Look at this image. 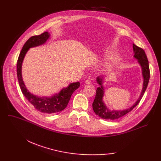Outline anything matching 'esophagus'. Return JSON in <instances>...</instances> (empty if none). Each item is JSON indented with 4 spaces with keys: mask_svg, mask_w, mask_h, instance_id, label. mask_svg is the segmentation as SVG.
Masks as SVG:
<instances>
[{
    "mask_svg": "<svg viewBox=\"0 0 161 161\" xmlns=\"http://www.w3.org/2000/svg\"><path fill=\"white\" fill-rule=\"evenodd\" d=\"M91 83V80H89V79H87V80H86L85 81V83L87 84V85H88V84H90Z\"/></svg>",
    "mask_w": 161,
    "mask_h": 161,
    "instance_id": "34e87169",
    "label": "esophagus"
}]
</instances>
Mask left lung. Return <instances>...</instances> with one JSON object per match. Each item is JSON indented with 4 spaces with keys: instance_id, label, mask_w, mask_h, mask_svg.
Instances as JSON below:
<instances>
[{
    "instance_id": "8db88e82",
    "label": "left lung",
    "mask_w": 161,
    "mask_h": 161,
    "mask_svg": "<svg viewBox=\"0 0 161 161\" xmlns=\"http://www.w3.org/2000/svg\"><path fill=\"white\" fill-rule=\"evenodd\" d=\"M132 46H133L132 47H133V52H134V57L136 59H137L138 63L141 66L142 77L143 79V87H142L141 94L138 99L136 101V103H135L130 108H126L125 109H123V110H115V109L111 110V109H109V108H107L103 100V97L104 95V89L103 86V83L104 81V76L103 75H98L97 78V82L100 86V87H97V89L96 96L93 101V103H92V108H93L95 113L98 116L103 118L104 119H110V120L117 119L124 116L129 112H130L134 107H136L138 104L141 98H142L143 94H144V92L147 89L149 80L150 73H149V62L147 60L146 54L145 53L144 50L143 49L138 47L137 46H136L134 44Z\"/></svg>"
}]
</instances>
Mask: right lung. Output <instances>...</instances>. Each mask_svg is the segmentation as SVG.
Here are the masks:
<instances>
[{
    "label": "right lung",
    "mask_w": 161,
    "mask_h": 161,
    "mask_svg": "<svg viewBox=\"0 0 161 161\" xmlns=\"http://www.w3.org/2000/svg\"><path fill=\"white\" fill-rule=\"evenodd\" d=\"M49 37L50 34L48 32H45L40 35L31 37L25 42L19 55L18 63H17V75H18L21 90L29 102L37 110L42 113L53 114L61 112L67 106L72 93L80 87V82L70 83L69 86L62 89L58 93L55 94L50 97H38L31 93L27 89L23 80L21 73L22 63L29 49L31 47L44 44Z\"/></svg>",
    "instance_id": "add662e5"
}]
</instances>
